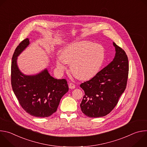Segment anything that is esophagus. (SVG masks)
<instances>
[{
    "label": "esophagus",
    "instance_id": "obj_1",
    "mask_svg": "<svg viewBox=\"0 0 147 147\" xmlns=\"http://www.w3.org/2000/svg\"><path fill=\"white\" fill-rule=\"evenodd\" d=\"M69 87L70 89H74L76 88V86L73 83H70L69 84Z\"/></svg>",
    "mask_w": 147,
    "mask_h": 147
}]
</instances>
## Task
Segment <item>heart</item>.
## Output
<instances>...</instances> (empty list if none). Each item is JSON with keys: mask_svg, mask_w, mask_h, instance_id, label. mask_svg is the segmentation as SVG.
Here are the masks:
<instances>
[{"mask_svg": "<svg viewBox=\"0 0 147 147\" xmlns=\"http://www.w3.org/2000/svg\"><path fill=\"white\" fill-rule=\"evenodd\" d=\"M56 60L57 68L65 69L63 61L70 64V70L77 78L82 80L93 77L99 70L105 59V50L100 44L88 40H81L70 44L59 53Z\"/></svg>", "mask_w": 147, "mask_h": 147, "instance_id": "obj_1", "label": "heart"}]
</instances>
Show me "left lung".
Wrapping results in <instances>:
<instances>
[{"label": "left lung", "instance_id": "8db88e82", "mask_svg": "<svg viewBox=\"0 0 147 147\" xmlns=\"http://www.w3.org/2000/svg\"><path fill=\"white\" fill-rule=\"evenodd\" d=\"M113 45L116 51L113 60L92 79L80 85L85 92L80 103L81 110L89 117H100L109 114L126 87L127 56L115 42Z\"/></svg>", "mask_w": 147, "mask_h": 147}]
</instances>
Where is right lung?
I'll return each instance as SVG.
<instances>
[{"mask_svg":"<svg viewBox=\"0 0 147 147\" xmlns=\"http://www.w3.org/2000/svg\"><path fill=\"white\" fill-rule=\"evenodd\" d=\"M29 45V39H25L13 53L11 86L20 105L27 113L37 117H46L57 111L60 99L69 91V87L65 79L53 78L47 68L33 75H26L20 71L17 65L18 56Z\"/></svg>","mask_w":147,"mask_h":147,"instance_id":"1","label":"right lung"}]
</instances>
